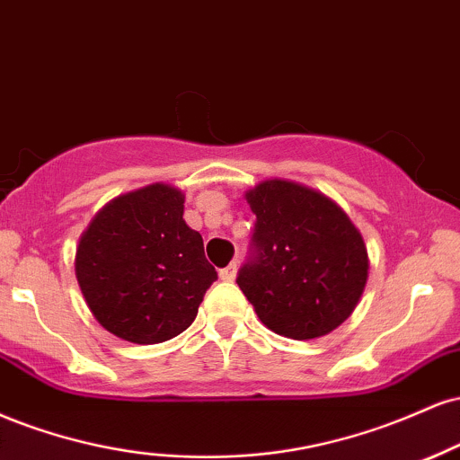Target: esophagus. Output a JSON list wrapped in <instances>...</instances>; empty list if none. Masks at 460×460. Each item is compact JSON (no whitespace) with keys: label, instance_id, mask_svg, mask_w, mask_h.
Listing matches in <instances>:
<instances>
[{"label":"esophagus","instance_id":"obj_1","mask_svg":"<svg viewBox=\"0 0 460 460\" xmlns=\"http://www.w3.org/2000/svg\"><path fill=\"white\" fill-rule=\"evenodd\" d=\"M219 278L224 279V282H234V278H236V262H230L228 267L221 269Z\"/></svg>","mask_w":460,"mask_h":460}]
</instances>
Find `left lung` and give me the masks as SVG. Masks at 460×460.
Wrapping results in <instances>:
<instances>
[{"label": "left lung", "mask_w": 460, "mask_h": 460, "mask_svg": "<svg viewBox=\"0 0 460 460\" xmlns=\"http://www.w3.org/2000/svg\"><path fill=\"white\" fill-rule=\"evenodd\" d=\"M256 215V258L236 284L278 336L332 333L358 307L368 282V247L342 207L316 189L269 178L247 189Z\"/></svg>", "instance_id": "1"}]
</instances>
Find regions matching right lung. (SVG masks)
<instances>
[{
  "mask_svg": "<svg viewBox=\"0 0 460 460\" xmlns=\"http://www.w3.org/2000/svg\"><path fill=\"white\" fill-rule=\"evenodd\" d=\"M182 213L185 193L153 182L110 199L79 236L81 295L113 336L159 344L196 321L217 271Z\"/></svg>",
  "mask_w": 460,
  "mask_h": 460,
  "instance_id": "right-lung-1",
  "label": "right lung"
}]
</instances>
